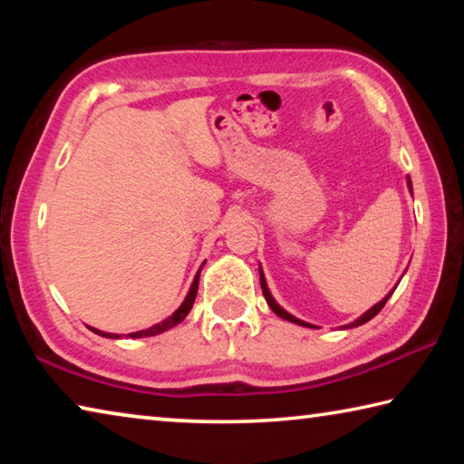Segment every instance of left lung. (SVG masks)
<instances>
[{"label": "left lung", "mask_w": 464, "mask_h": 464, "mask_svg": "<svg viewBox=\"0 0 464 464\" xmlns=\"http://www.w3.org/2000/svg\"><path fill=\"white\" fill-rule=\"evenodd\" d=\"M407 188H410V192L413 194V188H411V179H410V176H407ZM260 285H262V293H264V296H266V303H268L270 304V309L274 311V313H276V315L278 317H282V319H286V321H290V324H296V325H303V327H313L311 324H307V321H303V319H296L295 315H290V313L288 311H285V309H282L280 307V304L276 303V301H274V296L270 295V290H268V285H266V278H264V272H262V268H260ZM392 295V290H391V293L387 295V296H384L382 298V301H379V303H376L374 304V307H371V309H368L366 313H364V315H360L356 321H352V324H348V325H343L345 329H350V327H358V325H362V324H366V321H371L374 315H379V313H381V309L384 307V303H387L389 301V296Z\"/></svg>", "instance_id": "obj_1"}]
</instances>
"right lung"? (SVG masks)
I'll return each mask as SVG.
<instances>
[{
    "instance_id": "add662e5",
    "label": "right lung",
    "mask_w": 464,
    "mask_h": 464,
    "mask_svg": "<svg viewBox=\"0 0 464 464\" xmlns=\"http://www.w3.org/2000/svg\"><path fill=\"white\" fill-rule=\"evenodd\" d=\"M204 266V264H202ZM202 270V268H200ZM200 270L196 272V276H194V282H192V286H190V290H188V295H186V298H184V303L179 304V307L171 313V315L168 317V319H163L161 324H155V325H151V327H147V329H140V332H135V334H129L130 337H151V335H157V334H163V332H168V329H171V327H176L178 324H182V321L186 319V315L188 313H190V309H192V304H194V298H196V293H198V278H200ZM93 334H98V335H102V337H112V340H119V334H106V332H100V329H96V327H90Z\"/></svg>"
}]
</instances>
